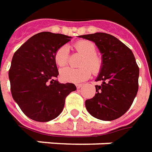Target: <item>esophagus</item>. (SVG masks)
Masks as SVG:
<instances>
[{
	"mask_svg": "<svg viewBox=\"0 0 152 152\" xmlns=\"http://www.w3.org/2000/svg\"><path fill=\"white\" fill-rule=\"evenodd\" d=\"M83 86V84H82V83H78V84H76V87H77V88H78V89L81 88Z\"/></svg>",
	"mask_w": 152,
	"mask_h": 152,
	"instance_id": "34e87169",
	"label": "esophagus"
}]
</instances>
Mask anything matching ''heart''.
<instances>
[{"label":"heart","mask_w":152,"mask_h":152,"mask_svg":"<svg viewBox=\"0 0 152 152\" xmlns=\"http://www.w3.org/2000/svg\"><path fill=\"white\" fill-rule=\"evenodd\" d=\"M78 52L83 55L80 65L83 67L79 69L64 68L60 71V78L62 81L67 83H80L88 79L91 75V70L93 73H97L102 68V61L101 57L96 52V47L93 42L87 40H83L76 42L74 45ZM56 64L63 67L67 64L69 60V50L66 46L60 47L55 54ZM91 69L90 70V69Z\"/></svg>","instance_id":"obj_1"}]
</instances>
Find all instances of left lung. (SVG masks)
Here are the masks:
<instances>
[{
    "instance_id": "1",
    "label": "left lung",
    "mask_w": 152,
    "mask_h": 152,
    "mask_svg": "<svg viewBox=\"0 0 152 152\" xmlns=\"http://www.w3.org/2000/svg\"><path fill=\"white\" fill-rule=\"evenodd\" d=\"M93 42L102 54V68L96 81V94L85 102L89 114L111 121L125 114L138 90L139 68L133 51L115 37L105 33L78 36Z\"/></svg>"
}]
</instances>
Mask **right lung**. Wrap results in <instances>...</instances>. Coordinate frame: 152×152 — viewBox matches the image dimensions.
<instances>
[{
  "instance_id": "right-lung-1",
  "label": "right lung",
  "mask_w": 152,
  "mask_h": 152,
  "mask_svg": "<svg viewBox=\"0 0 152 152\" xmlns=\"http://www.w3.org/2000/svg\"><path fill=\"white\" fill-rule=\"evenodd\" d=\"M71 37L42 32L27 41L14 54L9 70L13 99L28 118L38 122L56 119L65 97L76 90L74 83H61L55 54Z\"/></svg>"
}]
</instances>
